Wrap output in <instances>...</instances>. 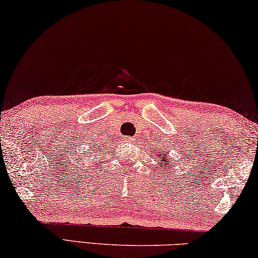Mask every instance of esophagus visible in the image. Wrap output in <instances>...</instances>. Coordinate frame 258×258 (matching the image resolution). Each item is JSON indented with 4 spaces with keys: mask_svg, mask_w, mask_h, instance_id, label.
<instances>
[{
    "mask_svg": "<svg viewBox=\"0 0 258 258\" xmlns=\"http://www.w3.org/2000/svg\"><path fill=\"white\" fill-rule=\"evenodd\" d=\"M124 139H125V142H129V143H134L135 142V139L133 137H125Z\"/></svg>",
    "mask_w": 258,
    "mask_h": 258,
    "instance_id": "obj_1",
    "label": "esophagus"
}]
</instances>
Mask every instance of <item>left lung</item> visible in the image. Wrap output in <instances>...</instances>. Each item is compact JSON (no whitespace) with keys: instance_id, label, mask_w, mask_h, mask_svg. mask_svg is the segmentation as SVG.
<instances>
[{"instance_id":"left-lung-1","label":"left lung","mask_w":258,"mask_h":258,"mask_svg":"<svg viewBox=\"0 0 258 258\" xmlns=\"http://www.w3.org/2000/svg\"><path fill=\"white\" fill-rule=\"evenodd\" d=\"M159 161H163L164 164H167V167L169 166V162H171L172 160H170V161H168V158H167V151L164 152V153L162 154H159Z\"/></svg>"}]
</instances>
